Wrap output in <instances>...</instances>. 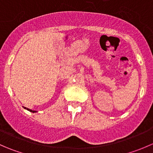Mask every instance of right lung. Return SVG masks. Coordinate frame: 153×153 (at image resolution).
I'll return each instance as SVG.
<instances>
[{
    "label": "right lung",
    "mask_w": 153,
    "mask_h": 153,
    "mask_svg": "<svg viewBox=\"0 0 153 153\" xmlns=\"http://www.w3.org/2000/svg\"><path fill=\"white\" fill-rule=\"evenodd\" d=\"M24 108H25V109H27V108H26V107H24ZM27 109V110L30 111V112H36V111H34V110H32V109Z\"/></svg>",
    "instance_id": "obj_1"
}]
</instances>
